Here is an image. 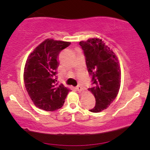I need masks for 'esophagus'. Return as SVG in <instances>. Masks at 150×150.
<instances>
[{"label":"esophagus","instance_id":"esophagus-1","mask_svg":"<svg viewBox=\"0 0 150 150\" xmlns=\"http://www.w3.org/2000/svg\"><path fill=\"white\" fill-rule=\"evenodd\" d=\"M76 90L78 91L81 92V91H83V88H82V87H81V86L79 85L76 87Z\"/></svg>","mask_w":150,"mask_h":150}]
</instances>
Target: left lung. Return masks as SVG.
Masks as SVG:
<instances>
[{
	"label": "left lung",
	"instance_id": "obj_1",
	"mask_svg": "<svg viewBox=\"0 0 150 150\" xmlns=\"http://www.w3.org/2000/svg\"><path fill=\"white\" fill-rule=\"evenodd\" d=\"M89 74L93 87L89 91L96 98V106L89 110L99 112L106 109L119 93L121 85V69L117 57L103 41L91 38L81 41Z\"/></svg>",
	"mask_w": 150,
	"mask_h": 150
}]
</instances>
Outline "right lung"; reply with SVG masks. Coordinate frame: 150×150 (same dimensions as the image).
<instances>
[{
  "instance_id": "1",
  "label": "right lung",
  "mask_w": 150,
  "mask_h": 150,
  "mask_svg": "<svg viewBox=\"0 0 150 150\" xmlns=\"http://www.w3.org/2000/svg\"><path fill=\"white\" fill-rule=\"evenodd\" d=\"M70 42L46 39L36 47L26 61L24 71V85L35 105L46 111L62 107L71 91L57 83L58 56Z\"/></svg>"
}]
</instances>
